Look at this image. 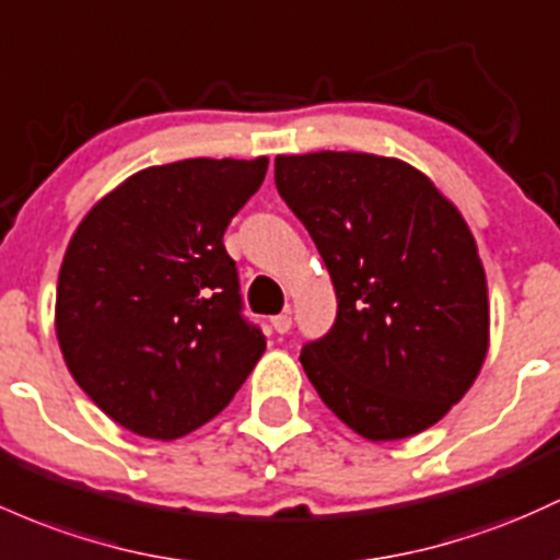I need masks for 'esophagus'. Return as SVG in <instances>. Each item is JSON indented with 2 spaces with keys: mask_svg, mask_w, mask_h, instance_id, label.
Masks as SVG:
<instances>
[{
  "mask_svg": "<svg viewBox=\"0 0 560 560\" xmlns=\"http://www.w3.org/2000/svg\"><path fill=\"white\" fill-rule=\"evenodd\" d=\"M270 327L279 331V335H287L292 329V316L290 313H279V316L270 318Z\"/></svg>",
  "mask_w": 560,
  "mask_h": 560,
  "instance_id": "1",
  "label": "esophagus"
}]
</instances>
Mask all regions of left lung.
I'll return each mask as SVG.
<instances>
[{"label":"left lung","instance_id":"1","mask_svg":"<svg viewBox=\"0 0 560 560\" xmlns=\"http://www.w3.org/2000/svg\"><path fill=\"white\" fill-rule=\"evenodd\" d=\"M276 188L311 233L337 318L300 364L322 401L370 441L435 425L489 350L487 273L457 207L401 159L276 156Z\"/></svg>","mask_w":560,"mask_h":560}]
</instances>
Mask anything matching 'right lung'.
Returning <instances> with one entry per match:
<instances>
[{"label":"right lung","mask_w":560,"mask_h":560,"mask_svg":"<svg viewBox=\"0 0 560 560\" xmlns=\"http://www.w3.org/2000/svg\"><path fill=\"white\" fill-rule=\"evenodd\" d=\"M268 159H186L135 172L73 231L55 331L73 380L114 422L172 441L210 422L266 350L242 316L223 233Z\"/></svg>","instance_id":"add662e5"}]
</instances>
